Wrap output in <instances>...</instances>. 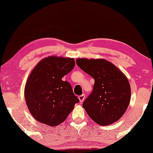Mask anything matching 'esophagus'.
<instances>
[{
  "label": "esophagus",
  "instance_id": "34e87169",
  "mask_svg": "<svg viewBox=\"0 0 153 153\" xmlns=\"http://www.w3.org/2000/svg\"><path fill=\"white\" fill-rule=\"evenodd\" d=\"M78 98H79V101H80V102H83V100H84V99H85V95H83H83H79Z\"/></svg>",
  "mask_w": 153,
  "mask_h": 153
}]
</instances>
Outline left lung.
Returning a JSON list of instances; mask_svg holds the SVG:
<instances>
[{
    "instance_id": "left-lung-1",
    "label": "left lung",
    "mask_w": 153,
    "mask_h": 153,
    "mask_svg": "<svg viewBox=\"0 0 153 153\" xmlns=\"http://www.w3.org/2000/svg\"><path fill=\"white\" fill-rule=\"evenodd\" d=\"M76 64L95 79L93 89L83 103L92 120L100 125L116 122L126 111L131 97L128 79L104 59L79 58Z\"/></svg>"
}]
</instances>
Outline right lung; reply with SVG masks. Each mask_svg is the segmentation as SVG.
I'll return each instance as SVG.
<instances>
[{"mask_svg": "<svg viewBox=\"0 0 153 153\" xmlns=\"http://www.w3.org/2000/svg\"><path fill=\"white\" fill-rule=\"evenodd\" d=\"M74 66L73 58L49 56L31 72L24 95L30 114L39 123L49 126L60 124L79 102L70 83L62 80Z\"/></svg>", "mask_w": 153, "mask_h": 153, "instance_id": "obj_1", "label": "right lung"}]
</instances>
